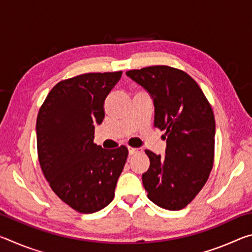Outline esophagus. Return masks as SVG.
I'll use <instances>...</instances> for the list:
<instances>
[{
	"label": "esophagus",
	"instance_id": "34e87169",
	"mask_svg": "<svg viewBox=\"0 0 252 252\" xmlns=\"http://www.w3.org/2000/svg\"><path fill=\"white\" fill-rule=\"evenodd\" d=\"M127 149H129V155L132 156V155H135V153L138 152H141L142 149L140 148H134V147H127Z\"/></svg>",
	"mask_w": 252,
	"mask_h": 252
}]
</instances>
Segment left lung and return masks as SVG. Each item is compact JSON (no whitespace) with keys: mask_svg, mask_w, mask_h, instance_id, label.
<instances>
[{"mask_svg":"<svg viewBox=\"0 0 252 252\" xmlns=\"http://www.w3.org/2000/svg\"><path fill=\"white\" fill-rule=\"evenodd\" d=\"M126 75L147 89L155 103V126L165 131V156L146 150L150 168L143 187L153 203L181 210L206 185L215 161L216 121L211 104L185 71L168 65L130 70Z\"/></svg>","mask_w":252,"mask_h":252,"instance_id":"left-lung-1","label":"left lung"}]
</instances>
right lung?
<instances>
[{
  "instance_id": "1",
  "label": "right lung",
  "mask_w": 252,
  "mask_h": 252,
  "mask_svg": "<svg viewBox=\"0 0 252 252\" xmlns=\"http://www.w3.org/2000/svg\"><path fill=\"white\" fill-rule=\"evenodd\" d=\"M122 71L84 73L60 81L36 119L37 158L54 193L75 211L93 213L112 201L127 148L106 150L93 142L104 100Z\"/></svg>"
}]
</instances>
